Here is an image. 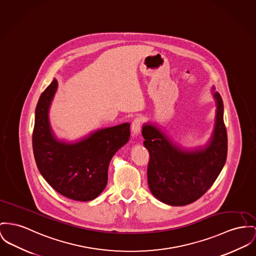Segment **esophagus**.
<instances>
[{"instance_id": "esophagus-1", "label": "esophagus", "mask_w": 256, "mask_h": 256, "mask_svg": "<svg viewBox=\"0 0 256 256\" xmlns=\"http://www.w3.org/2000/svg\"><path fill=\"white\" fill-rule=\"evenodd\" d=\"M142 123H144V120H142L140 118H136L135 120H133V122L131 124V130H132L133 135H138L140 132Z\"/></svg>"}]
</instances>
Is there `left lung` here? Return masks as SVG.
Masks as SVG:
<instances>
[{"mask_svg":"<svg viewBox=\"0 0 256 256\" xmlns=\"http://www.w3.org/2000/svg\"><path fill=\"white\" fill-rule=\"evenodd\" d=\"M214 88H212V91ZM216 116L210 140L196 150H184L152 123L142 126L144 144L150 152L148 186L159 201L170 206L191 204L214 184L227 157V131L223 102L214 92Z\"/></svg>","mask_w":256,"mask_h":256,"instance_id":"8db88e82","label":"left lung"}]
</instances>
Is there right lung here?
Masks as SVG:
<instances>
[{
    "label": "right lung",
    "mask_w": 256,
    "mask_h": 256,
    "mask_svg": "<svg viewBox=\"0 0 256 256\" xmlns=\"http://www.w3.org/2000/svg\"><path fill=\"white\" fill-rule=\"evenodd\" d=\"M57 86L54 78L40 95L36 108L34 160L42 176L58 193L76 201H90L106 188L110 159L128 142L130 124L97 130L76 142L58 140L48 120Z\"/></svg>",
    "instance_id": "obj_1"
}]
</instances>
